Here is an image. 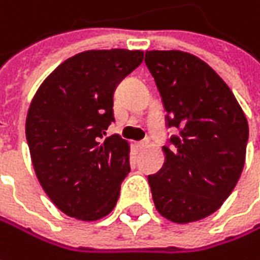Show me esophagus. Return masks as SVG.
<instances>
[{
	"instance_id": "esophagus-1",
	"label": "esophagus",
	"mask_w": 260,
	"mask_h": 260,
	"mask_svg": "<svg viewBox=\"0 0 260 260\" xmlns=\"http://www.w3.org/2000/svg\"><path fill=\"white\" fill-rule=\"evenodd\" d=\"M146 147H149V140H143V141H138V143H137V149L143 150V149H146Z\"/></svg>"
}]
</instances>
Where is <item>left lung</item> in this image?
<instances>
[{
    "label": "left lung",
    "mask_w": 260,
    "mask_h": 260,
    "mask_svg": "<svg viewBox=\"0 0 260 260\" xmlns=\"http://www.w3.org/2000/svg\"><path fill=\"white\" fill-rule=\"evenodd\" d=\"M165 108L164 167L149 176L156 210L176 223L213 214L241 176L247 119L232 90L200 58L180 50L146 52Z\"/></svg>",
    "instance_id": "left-lung-1"
}]
</instances>
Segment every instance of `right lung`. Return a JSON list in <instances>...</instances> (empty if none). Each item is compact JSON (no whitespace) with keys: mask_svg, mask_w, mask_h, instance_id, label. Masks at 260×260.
Returning a JSON list of instances; mask_svg holds the SVG:
<instances>
[{"mask_svg":"<svg viewBox=\"0 0 260 260\" xmlns=\"http://www.w3.org/2000/svg\"><path fill=\"white\" fill-rule=\"evenodd\" d=\"M143 62L140 50H87L43 82L26 117V141L40 184L52 202L80 220H98L116 205L129 173V146L104 138L114 122L117 84Z\"/></svg>","mask_w":260,"mask_h":260,"instance_id":"add662e5","label":"right lung"}]
</instances>
